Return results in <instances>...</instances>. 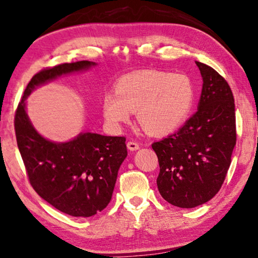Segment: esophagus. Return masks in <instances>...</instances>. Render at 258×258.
<instances>
[{
	"label": "esophagus",
	"mask_w": 258,
	"mask_h": 258,
	"mask_svg": "<svg viewBox=\"0 0 258 258\" xmlns=\"http://www.w3.org/2000/svg\"><path fill=\"white\" fill-rule=\"evenodd\" d=\"M127 148L130 150L134 151V150H138L139 148H140V145H139L138 142H136V141H128L127 142Z\"/></svg>",
	"instance_id": "34e87169"
}]
</instances>
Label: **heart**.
<instances>
[{
    "instance_id": "1",
    "label": "heart",
    "mask_w": 258,
    "mask_h": 258,
    "mask_svg": "<svg viewBox=\"0 0 258 258\" xmlns=\"http://www.w3.org/2000/svg\"><path fill=\"white\" fill-rule=\"evenodd\" d=\"M195 92L189 78L163 71H141L118 81L114 93L103 97V113L110 125L119 126L137 112L147 133L163 136L173 132L187 119Z\"/></svg>"
}]
</instances>
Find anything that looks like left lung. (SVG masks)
Returning a JSON list of instances; mask_svg holds the SVG:
<instances>
[{"label":"left lung","mask_w":258,"mask_h":258,"mask_svg":"<svg viewBox=\"0 0 258 258\" xmlns=\"http://www.w3.org/2000/svg\"><path fill=\"white\" fill-rule=\"evenodd\" d=\"M196 65L203 79L198 111L178 132L151 145L159 163V193L179 208L201 206L218 193L236 144L230 85L209 65Z\"/></svg>","instance_id":"obj_1"}]
</instances>
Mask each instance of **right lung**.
<instances>
[{
  "label": "right lung",
  "mask_w": 258,
  "mask_h": 258,
  "mask_svg": "<svg viewBox=\"0 0 258 258\" xmlns=\"http://www.w3.org/2000/svg\"><path fill=\"white\" fill-rule=\"evenodd\" d=\"M94 62L64 63L33 76L15 113V132L28 180L44 201L73 217H91L108 206L117 174L127 156L125 137L83 133L55 144L36 132L25 111L27 95L41 84L88 69Z\"/></svg>",
  "instance_id": "add662e5"
}]
</instances>
